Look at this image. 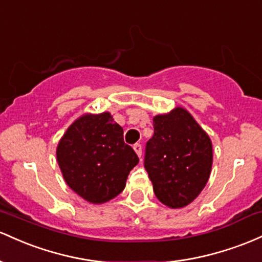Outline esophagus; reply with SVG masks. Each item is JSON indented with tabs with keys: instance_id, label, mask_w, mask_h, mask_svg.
I'll return each instance as SVG.
<instances>
[{
	"instance_id": "1",
	"label": "esophagus",
	"mask_w": 262,
	"mask_h": 262,
	"mask_svg": "<svg viewBox=\"0 0 262 262\" xmlns=\"http://www.w3.org/2000/svg\"><path fill=\"white\" fill-rule=\"evenodd\" d=\"M134 149H135V152L137 154V156L141 158V156H142V146H141L140 143H135Z\"/></svg>"
}]
</instances>
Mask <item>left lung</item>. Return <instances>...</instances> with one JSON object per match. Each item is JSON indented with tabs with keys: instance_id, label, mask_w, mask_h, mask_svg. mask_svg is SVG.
Here are the masks:
<instances>
[{
	"instance_id": "obj_1",
	"label": "left lung",
	"mask_w": 262,
	"mask_h": 262,
	"mask_svg": "<svg viewBox=\"0 0 262 262\" xmlns=\"http://www.w3.org/2000/svg\"><path fill=\"white\" fill-rule=\"evenodd\" d=\"M154 128L145 151V168L154 192L167 207L183 208L194 201L209 179L210 139L182 107L155 116Z\"/></svg>"
}]
</instances>
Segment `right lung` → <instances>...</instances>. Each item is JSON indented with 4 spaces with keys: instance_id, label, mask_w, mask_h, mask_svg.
Returning a JSON list of instances; mask_svg holds the SVG:
<instances>
[{
    "instance_id": "add662e5",
    "label": "right lung",
    "mask_w": 262,
    "mask_h": 262,
    "mask_svg": "<svg viewBox=\"0 0 262 262\" xmlns=\"http://www.w3.org/2000/svg\"><path fill=\"white\" fill-rule=\"evenodd\" d=\"M57 158L68 186L94 204L119 195L139 163L136 152L123 141L122 127L108 113L73 122L58 145Z\"/></svg>"
}]
</instances>
